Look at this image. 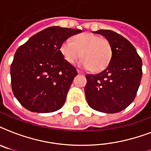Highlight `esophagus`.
I'll list each match as a JSON object with an SVG mask.
<instances>
[{"label": "esophagus", "instance_id": "esophagus-1", "mask_svg": "<svg viewBox=\"0 0 151 151\" xmlns=\"http://www.w3.org/2000/svg\"><path fill=\"white\" fill-rule=\"evenodd\" d=\"M78 73H79V74H83L82 72H81V70H78Z\"/></svg>", "mask_w": 151, "mask_h": 151}]
</instances>
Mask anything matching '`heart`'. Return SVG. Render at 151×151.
I'll use <instances>...</instances> for the list:
<instances>
[{"instance_id": "b5f03b06", "label": "heart", "mask_w": 151, "mask_h": 151, "mask_svg": "<svg viewBox=\"0 0 151 151\" xmlns=\"http://www.w3.org/2000/svg\"><path fill=\"white\" fill-rule=\"evenodd\" d=\"M60 52L67 63H75L82 55L79 63L81 67L100 71L109 64L112 55L110 43L99 35L89 33L79 34L72 41L66 40L62 44Z\"/></svg>"}]
</instances>
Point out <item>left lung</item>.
I'll return each mask as SVG.
<instances>
[{
  "instance_id": "1",
  "label": "left lung",
  "mask_w": 151,
  "mask_h": 151,
  "mask_svg": "<svg viewBox=\"0 0 151 151\" xmlns=\"http://www.w3.org/2000/svg\"><path fill=\"white\" fill-rule=\"evenodd\" d=\"M92 33L107 40L112 56L104 70L86 75L85 92L88 104L99 112H120L136 97L143 75L142 60L135 47L122 35L108 29Z\"/></svg>"
}]
</instances>
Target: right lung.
<instances>
[{
    "label": "right lung",
    "instance_id": "right-lung-1",
    "mask_svg": "<svg viewBox=\"0 0 151 151\" xmlns=\"http://www.w3.org/2000/svg\"><path fill=\"white\" fill-rule=\"evenodd\" d=\"M81 32L48 27L18 48L11 65L12 88L23 107L32 112L50 113L64 105L78 72L65 60L60 47L68 37Z\"/></svg>",
    "mask_w": 151,
    "mask_h": 151
}]
</instances>
